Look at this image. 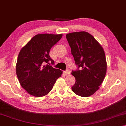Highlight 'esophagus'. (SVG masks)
<instances>
[{
    "instance_id": "1",
    "label": "esophagus",
    "mask_w": 126,
    "mask_h": 126,
    "mask_svg": "<svg viewBox=\"0 0 126 126\" xmlns=\"http://www.w3.org/2000/svg\"><path fill=\"white\" fill-rule=\"evenodd\" d=\"M64 73L65 75H69V74H70V71L69 69H67V71H64Z\"/></svg>"
}]
</instances>
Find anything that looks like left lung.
I'll return each mask as SVG.
<instances>
[{"mask_svg":"<svg viewBox=\"0 0 126 126\" xmlns=\"http://www.w3.org/2000/svg\"><path fill=\"white\" fill-rule=\"evenodd\" d=\"M75 63L80 70L72 71L76 83L72 89L77 95L88 97L99 88L105 77L107 62L104 50L92 35L85 31L67 34Z\"/></svg>","mask_w":126,"mask_h":126,"instance_id":"obj_1","label":"left lung"}]
</instances>
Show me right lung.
<instances>
[{
    "label": "right lung",
    "mask_w": 126,
    "mask_h": 126,
    "mask_svg": "<svg viewBox=\"0 0 126 126\" xmlns=\"http://www.w3.org/2000/svg\"><path fill=\"white\" fill-rule=\"evenodd\" d=\"M62 34H39L33 37L21 49L16 64L19 83L29 94L43 97L52 90L62 71L50 65L54 62L49 56L51 48ZM47 64H46V63Z\"/></svg>",
    "instance_id": "right-lung-1"
}]
</instances>
